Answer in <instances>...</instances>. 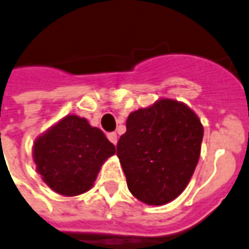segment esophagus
Listing matches in <instances>:
<instances>
[{"instance_id":"obj_1","label":"esophagus","mask_w":249,"mask_h":249,"mask_svg":"<svg viewBox=\"0 0 249 249\" xmlns=\"http://www.w3.org/2000/svg\"><path fill=\"white\" fill-rule=\"evenodd\" d=\"M107 137H108V140H109L110 142L113 143V145H116V143H117V134L116 133H108V136H107Z\"/></svg>"}]
</instances>
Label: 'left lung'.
<instances>
[{
	"instance_id": "8db88e82",
	"label": "left lung",
	"mask_w": 249,
	"mask_h": 249,
	"mask_svg": "<svg viewBox=\"0 0 249 249\" xmlns=\"http://www.w3.org/2000/svg\"><path fill=\"white\" fill-rule=\"evenodd\" d=\"M203 126L182 103L162 99L132 112L117 142L128 189L146 204H165L185 190L200 154Z\"/></svg>"
}]
</instances>
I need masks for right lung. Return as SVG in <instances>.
Returning a JSON list of instances; mask_svg holds the SVG:
<instances>
[{"label": "right lung", "mask_w": 249, "mask_h": 249, "mask_svg": "<svg viewBox=\"0 0 249 249\" xmlns=\"http://www.w3.org/2000/svg\"><path fill=\"white\" fill-rule=\"evenodd\" d=\"M115 153L100 129L75 115L60 120L34 143L36 171L49 187L68 196L89 190L101 163Z\"/></svg>", "instance_id": "obj_1"}]
</instances>
